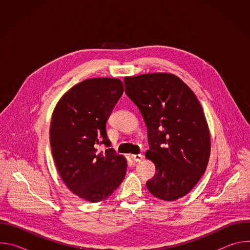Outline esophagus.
Wrapping results in <instances>:
<instances>
[{"instance_id": "obj_1", "label": "esophagus", "mask_w": 250, "mask_h": 250, "mask_svg": "<svg viewBox=\"0 0 250 250\" xmlns=\"http://www.w3.org/2000/svg\"><path fill=\"white\" fill-rule=\"evenodd\" d=\"M130 157L134 162H140L142 161V159H144V155L141 154H132Z\"/></svg>"}]
</instances>
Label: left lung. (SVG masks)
Segmentation results:
<instances>
[{
  "label": "left lung",
  "instance_id": "1",
  "mask_svg": "<svg viewBox=\"0 0 250 250\" xmlns=\"http://www.w3.org/2000/svg\"><path fill=\"white\" fill-rule=\"evenodd\" d=\"M124 82L147 127L150 147L146 157L156 171L147 190L164 201L178 200L197 185L209 159L210 135L202 105L171 73L129 76Z\"/></svg>",
  "mask_w": 250,
  "mask_h": 250
}]
</instances>
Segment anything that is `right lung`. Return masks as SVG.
Returning <instances> with one entry per match:
<instances>
[{
    "mask_svg": "<svg viewBox=\"0 0 250 250\" xmlns=\"http://www.w3.org/2000/svg\"><path fill=\"white\" fill-rule=\"evenodd\" d=\"M124 93L117 78L86 79L56 104L49 129L52 156L67 188L91 203L109 198L126 173V159L110 146L105 124Z\"/></svg>",
    "mask_w": 250,
    "mask_h": 250,
    "instance_id": "obj_1",
    "label": "right lung"
}]
</instances>
